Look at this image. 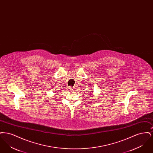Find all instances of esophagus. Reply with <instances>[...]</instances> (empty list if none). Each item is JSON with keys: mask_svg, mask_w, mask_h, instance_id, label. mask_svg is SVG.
<instances>
[{"mask_svg": "<svg viewBox=\"0 0 153 153\" xmlns=\"http://www.w3.org/2000/svg\"><path fill=\"white\" fill-rule=\"evenodd\" d=\"M69 90H70L71 91H73L74 90V87H70V88H69Z\"/></svg>", "mask_w": 153, "mask_h": 153, "instance_id": "esophagus-1", "label": "esophagus"}]
</instances>
